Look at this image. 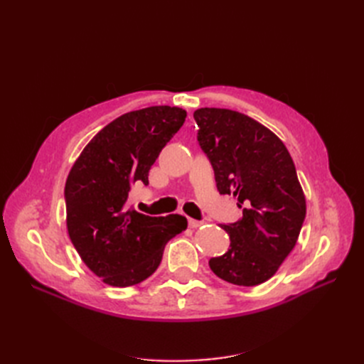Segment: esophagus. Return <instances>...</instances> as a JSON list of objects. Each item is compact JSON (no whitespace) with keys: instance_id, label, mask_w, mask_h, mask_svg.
<instances>
[{"instance_id":"esophagus-1","label":"esophagus","mask_w":364,"mask_h":364,"mask_svg":"<svg viewBox=\"0 0 364 364\" xmlns=\"http://www.w3.org/2000/svg\"><path fill=\"white\" fill-rule=\"evenodd\" d=\"M202 225H203V222H200V220L188 218V226H190L191 229H196V228H199V226H202Z\"/></svg>"}]
</instances>
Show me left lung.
I'll use <instances>...</instances> for the list:
<instances>
[{
  "mask_svg": "<svg viewBox=\"0 0 364 364\" xmlns=\"http://www.w3.org/2000/svg\"><path fill=\"white\" fill-rule=\"evenodd\" d=\"M197 141L211 161L217 190L232 194L243 217L222 225L230 246L209 267L226 282L253 287L270 279L293 250L306 214L302 186L284 142L230 109L194 112Z\"/></svg>",
  "mask_w": 364,
  "mask_h": 364,
  "instance_id": "obj_1",
  "label": "left lung"
}]
</instances>
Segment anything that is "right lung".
Returning a JSON list of instances; mask_svg holds the SVG:
<instances>
[{
  "mask_svg": "<svg viewBox=\"0 0 364 364\" xmlns=\"http://www.w3.org/2000/svg\"><path fill=\"white\" fill-rule=\"evenodd\" d=\"M186 118L181 107L127 112L87 142L65 183L67 228L82 261L112 287H130L159 267L165 245L188 226L183 215L150 217L127 206L135 183H149L161 150Z\"/></svg>",
  "mask_w": 364,
  "mask_h": 364,
  "instance_id": "obj_1",
  "label": "right lung"
}]
</instances>
